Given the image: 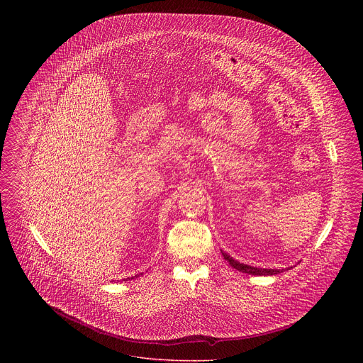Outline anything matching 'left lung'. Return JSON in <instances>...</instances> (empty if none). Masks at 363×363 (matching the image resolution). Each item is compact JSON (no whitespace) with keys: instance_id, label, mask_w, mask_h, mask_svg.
I'll use <instances>...</instances> for the list:
<instances>
[{"instance_id":"8db88e82","label":"left lung","mask_w":363,"mask_h":363,"mask_svg":"<svg viewBox=\"0 0 363 363\" xmlns=\"http://www.w3.org/2000/svg\"><path fill=\"white\" fill-rule=\"evenodd\" d=\"M222 252V250H220ZM222 256H223V259H226L228 262H229V265L230 267H233L235 269H238V271H240V272H246V274H250V275H264V277H267V275H277V274H279V272H284L285 269H288V268H292V267H288V268H282V269H274V268H259V267H252V265H247V264H243V262H239L238 259H233V257H230L229 255H226L225 252H222Z\"/></svg>"}]
</instances>
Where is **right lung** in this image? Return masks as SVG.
Instances as JSON below:
<instances>
[{"label":"right lung","mask_w":363,"mask_h":363,"mask_svg":"<svg viewBox=\"0 0 363 363\" xmlns=\"http://www.w3.org/2000/svg\"><path fill=\"white\" fill-rule=\"evenodd\" d=\"M135 277H138V275H135ZM133 278H134V277H131V279H133ZM128 279H130V278H128Z\"/></svg>","instance_id":"obj_1"}]
</instances>
